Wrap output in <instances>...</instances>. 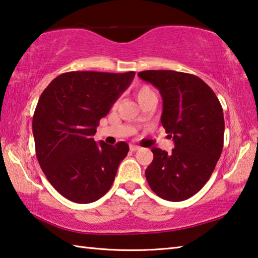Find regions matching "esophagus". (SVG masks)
Here are the masks:
<instances>
[{
  "mask_svg": "<svg viewBox=\"0 0 258 258\" xmlns=\"http://www.w3.org/2000/svg\"><path fill=\"white\" fill-rule=\"evenodd\" d=\"M139 150H141V147H139V146H137V145H130V151H132V152H137Z\"/></svg>",
  "mask_w": 258,
  "mask_h": 258,
  "instance_id": "obj_1",
  "label": "esophagus"
}]
</instances>
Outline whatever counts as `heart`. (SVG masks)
<instances>
[{"label":"heart","instance_id":"obj_1","mask_svg":"<svg viewBox=\"0 0 258 258\" xmlns=\"http://www.w3.org/2000/svg\"><path fill=\"white\" fill-rule=\"evenodd\" d=\"M150 94H154V93H153V90L146 85L139 86V87L136 89V96L138 98V101H139V99H142L145 96H147V95H150Z\"/></svg>","mask_w":258,"mask_h":258}]
</instances>
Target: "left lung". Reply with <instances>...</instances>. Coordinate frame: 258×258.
Returning <instances> with one entry per match:
<instances>
[{"label": "left lung", "instance_id": "obj_1", "mask_svg": "<svg viewBox=\"0 0 258 258\" xmlns=\"http://www.w3.org/2000/svg\"><path fill=\"white\" fill-rule=\"evenodd\" d=\"M138 76L160 90L161 122L174 142L169 154L152 148L154 159L145 171L147 182L163 200H188L209 181L222 153V106L197 76L172 70H147Z\"/></svg>", "mask_w": 258, "mask_h": 258}]
</instances>
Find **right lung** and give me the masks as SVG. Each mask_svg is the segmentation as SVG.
I'll return each instance as SVG.
<instances>
[{
  "label": "right lung",
  "instance_id": "1",
  "mask_svg": "<svg viewBox=\"0 0 258 258\" xmlns=\"http://www.w3.org/2000/svg\"><path fill=\"white\" fill-rule=\"evenodd\" d=\"M135 75L66 72L40 95L33 117L36 156L49 183L67 200L88 204L111 188L129 146L97 144L93 136Z\"/></svg>",
  "mask_w": 258,
  "mask_h": 258
}]
</instances>
